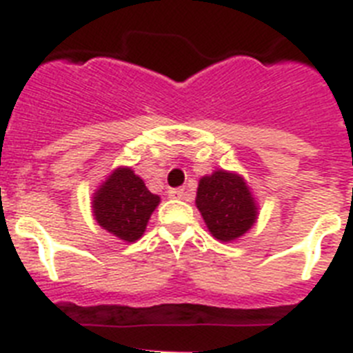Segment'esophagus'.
I'll use <instances>...</instances> for the list:
<instances>
[{
	"mask_svg": "<svg viewBox=\"0 0 353 353\" xmlns=\"http://www.w3.org/2000/svg\"><path fill=\"white\" fill-rule=\"evenodd\" d=\"M183 194H185V192H183L182 188H174L168 191V196L173 198V200H180V198H183Z\"/></svg>",
	"mask_w": 353,
	"mask_h": 353,
	"instance_id": "1",
	"label": "esophagus"
}]
</instances>
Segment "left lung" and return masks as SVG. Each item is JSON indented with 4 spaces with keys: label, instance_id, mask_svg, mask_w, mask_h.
<instances>
[{
    "label": "left lung",
    "instance_id": "1",
    "mask_svg": "<svg viewBox=\"0 0 353 353\" xmlns=\"http://www.w3.org/2000/svg\"><path fill=\"white\" fill-rule=\"evenodd\" d=\"M196 207L210 234L223 243L245 236L257 221V203L245 179L225 170L201 176Z\"/></svg>",
    "mask_w": 353,
    "mask_h": 353
}]
</instances>
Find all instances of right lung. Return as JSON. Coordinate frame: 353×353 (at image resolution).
I'll return each mask as SVG.
<instances>
[{
	"label": "right lung",
	"mask_w": 353,
	"mask_h": 353,
	"mask_svg": "<svg viewBox=\"0 0 353 353\" xmlns=\"http://www.w3.org/2000/svg\"><path fill=\"white\" fill-rule=\"evenodd\" d=\"M159 201L161 198L148 191L143 179L130 168H117L94 192L92 212L99 227L134 243L144 234Z\"/></svg>",
	"instance_id": "right-lung-1"
}]
</instances>
